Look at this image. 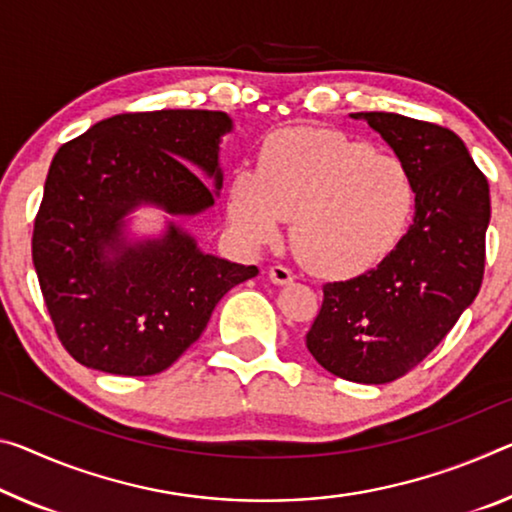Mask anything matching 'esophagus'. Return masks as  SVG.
Wrapping results in <instances>:
<instances>
[{"instance_id":"esophagus-1","label":"esophagus","mask_w":512,"mask_h":512,"mask_svg":"<svg viewBox=\"0 0 512 512\" xmlns=\"http://www.w3.org/2000/svg\"><path fill=\"white\" fill-rule=\"evenodd\" d=\"M269 280L273 282V285H289L291 280H294V275H291V271L287 269V266L282 264H275L269 269Z\"/></svg>"}]
</instances>
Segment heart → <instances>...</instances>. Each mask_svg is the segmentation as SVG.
Wrapping results in <instances>:
<instances>
[{
	"label": "heart",
	"instance_id": "b5f03b06",
	"mask_svg": "<svg viewBox=\"0 0 512 512\" xmlns=\"http://www.w3.org/2000/svg\"><path fill=\"white\" fill-rule=\"evenodd\" d=\"M417 189L399 157L342 132L291 127L264 143L255 170H239L230 216L253 243L280 234L307 269L351 278L378 266L399 246L415 212Z\"/></svg>",
	"mask_w": 512,
	"mask_h": 512
}]
</instances>
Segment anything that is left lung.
<instances>
[{"instance_id": "1", "label": "left lung", "mask_w": 512, "mask_h": 512, "mask_svg": "<svg viewBox=\"0 0 512 512\" xmlns=\"http://www.w3.org/2000/svg\"><path fill=\"white\" fill-rule=\"evenodd\" d=\"M367 120L415 180V216L376 269L323 287L307 348L335 376L383 385L442 342L474 303L485 269L490 186L451 129L399 113Z\"/></svg>"}]
</instances>
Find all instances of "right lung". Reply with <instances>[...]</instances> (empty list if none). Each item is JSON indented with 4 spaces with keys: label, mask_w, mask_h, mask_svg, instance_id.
I'll list each match as a JSON object with an SVG mask.
<instances>
[{
    "label": "right lung",
    "mask_w": 512,
    "mask_h": 512,
    "mask_svg": "<svg viewBox=\"0 0 512 512\" xmlns=\"http://www.w3.org/2000/svg\"><path fill=\"white\" fill-rule=\"evenodd\" d=\"M230 132L223 111L120 113L54 154L31 257L56 335L79 364L116 376L168 369L218 300L259 273L202 253L173 221L214 207ZM139 206L169 214L161 238L128 237V214Z\"/></svg>",
    "instance_id": "add662e5"
}]
</instances>
